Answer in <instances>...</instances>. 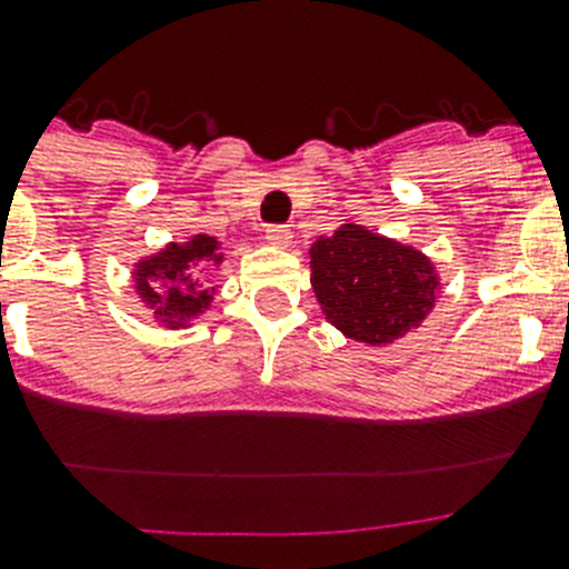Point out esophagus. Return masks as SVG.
I'll return each instance as SVG.
<instances>
[{
  "instance_id": "1",
  "label": "esophagus",
  "mask_w": 569,
  "mask_h": 569,
  "mask_svg": "<svg viewBox=\"0 0 569 569\" xmlns=\"http://www.w3.org/2000/svg\"><path fill=\"white\" fill-rule=\"evenodd\" d=\"M264 239H268L273 248H290V239H293V233H290L288 224H268V230H264Z\"/></svg>"
}]
</instances>
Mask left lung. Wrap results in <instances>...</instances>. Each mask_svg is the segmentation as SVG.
Listing matches in <instances>:
<instances>
[{
    "instance_id": "left-lung-1",
    "label": "left lung",
    "mask_w": 569,
    "mask_h": 569,
    "mask_svg": "<svg viewBox=\"0 0 569 569\" xmlns=\"http://www.w3.org/2000/svg\"><path fill=\"white\" fill-rule=\"evenodd\" d=\"M310 268L325 316L365 345H390L419 328L439 293L430 259L359 224L316 241Z\"/></svg>"
}]
</instances>
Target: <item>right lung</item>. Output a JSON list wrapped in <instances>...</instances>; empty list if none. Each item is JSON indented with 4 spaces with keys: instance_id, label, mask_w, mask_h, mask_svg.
Listing matches in <instances>:
<instances>
[{
    "instance_id": "add662e5",
    "label": "right lung",
    "mask_w": 569,
    "mask_h": 569,
    "mask_svg": "<svg viewBox=\"0 0 569 569\" xmlns=\"http://www.w3.org/2000/svg\"><path fill=\"white\" fill-rule=\"evenodd\" d=\"M216 248L219 244H216L213 236H193L188 244H170L168 250L139 264L136 288H139V293H142L150 308L156 310V316L168 319V325H182L184 319L208 308L210 290L196 288V281H190L188 270L204 259L219 261ZM153 280L163 281L164 295L154 293Z\"/></svg>"
}]
</instances>
